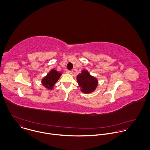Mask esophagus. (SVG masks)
Instances as JSON below:
<instances>
[{
	"instance_id": "34e87169",
	"label": "esophagus",
	"mask_w": 150,
	"mask_h": 150,
	"mask_svg": "<svg viewBox=\"0 0 150 150\" xmlns=\"http://www.w3.org/2000/svg\"><path fill=\"white\" fill-rule=\"evenodd\" d=\"M73 70H69V73H70V74H73Z\"/></svg>"
}]
</instances>
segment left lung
<instances>
[{
	"mask_svg": "<svg viewBox=\"0 0 150 150\" xmlns=\"http://www.w3.org/2000/svg\"><path fill=\"white\" fill-rule=\"evenodd\" d=\"M77 81L81 91L84 93H90L94 91L98 85V79L91 76L88 70H83L77 76Z\"/></svg>",
	"mask_w": 150,
	"mask_h": 150,
	"instance_id": "8db88e82",
	"label": "left lung"
}]
</instances>
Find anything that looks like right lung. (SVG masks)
<instances>
[{"label":"right lung","instance_id":"add662e5","mask_svg":"<svg viewBox=\"0 0 150 150\" xmlns=\"http://www.w3.org/2000/svg\"><path fill=\"white\" fill-rule=\"evenodd\" d=\"M61 75L62 72L58 71L54 69H51L47 74L43 77L42 80V85L47 89L52 90Z\"/></svg>","mask_w":150,"mask_h":150}]
</instances>
